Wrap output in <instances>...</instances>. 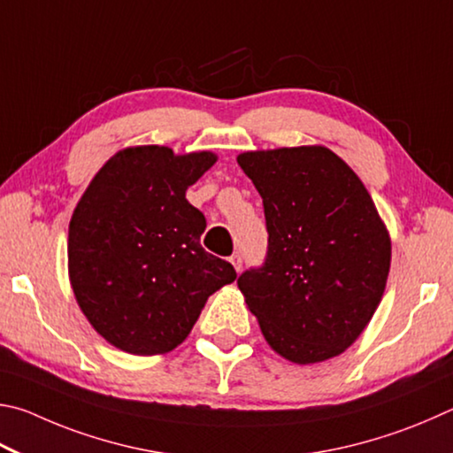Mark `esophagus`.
Masks as SVG:
<instances>
[{
    "label": "esophagus",
    "mask_w": 453,
    "mask_h": 453,
    "mask_svg": "<svg viewBox=\"0 0 453 453\" xmlns=\"http://www.w3.org/2000/svg\"><path fill=\"white\" fill-rule=\"evenodd\" d=\"M231 263H233L236 273L242 271V257H241V255H233V257H231Z\"/></svg>",
    "instance_id": "1"
}]
</instances>
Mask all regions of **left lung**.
Here are the masks:
<instances>
[{
	"label": "left lung",
	"instance_id": "8db88e82",
	"mask_svg": "<svg viewBox=\"0 0 453 453\" xmlns=\"http://www.w3.org/2000/svg\"><path fill=\"white\" fill-rule=\"evenodd\" d=\"M263 196L268 252L239 276L276 354L295 364L350 348L382 300L392 241L358 174L322 145L236 157Z\"/></svg>",
	"mask_w": 453,
	"mask_h": 453
}]
</instances>
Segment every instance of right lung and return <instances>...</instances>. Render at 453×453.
Instances as JSON below:
<instances>
[{"label":"right lung","instance_id":"add662e5","mask_svg":"<svg viewBox=\"0 0 453 453\" xmlns=\"http://www.w3.org/2000/svg\"><path fill=\"white\" fill-rule=\"evenodd\" d=\"M214 163L211 150L127 147L79 198L69 222V282L85 319L119 350L171 352L212 292L234 282L233 265L201 247L204 214L185 198Z\"/></svg>","mask_w":453,"mask_h":453}]
</instances>
